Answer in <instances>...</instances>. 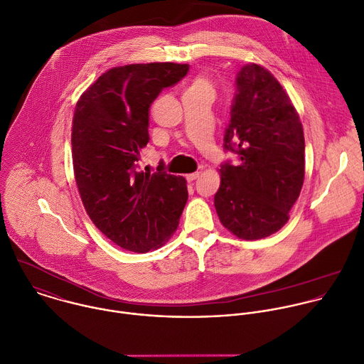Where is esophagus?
<instances>
[{"instance_id": "34e87169", "label": "esophagus", "mask_w": 364, "mask_h": 364, "mask_svg": "<svg viewBox=\"0 0 364 364\" xmlns=\"http://www.w3.org/2000/svg\"><path fill=\"white\" fill-rule=\"evenodd\" d=\"M200 177V173H191V174H187L186 176V178L188 180V181H194V180H197Z\"/></svg>"}]
</instances>
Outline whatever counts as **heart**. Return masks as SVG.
<instances>
[{
  "label": "heart",
  "instance_id": "obj_1",
  "mask_svg": "<svg viewBox=\"0 0 364 364\" xmlns=\"http://www.w3.org/2000/svg\"><path fill=\"white\" fill-rule=\"evenodd\" d=\"M201 91H210L213 92V85L204 80V78H196L186 90V92H201Z\"/></svg>",
  "mask_w": 364,
  "mask_h": 364
}]
</instances>
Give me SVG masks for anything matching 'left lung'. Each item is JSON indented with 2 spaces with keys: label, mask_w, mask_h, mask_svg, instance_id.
Returning a JSON list of instances; mask_svg holds the SVG:
<instances>
[{
  "label": "left lung",
  "mask_w": 364,
  "mask_h": 364,
  "mask_svg": "<svg viewBox=\"0 0 364 364\" xmlns=\"http://www.w3.org/2000/svg\"><path fill=\"white\" fill-rule=\"evenodd\" d=\"M224 151L238 163L221 164L214 205L234 235L257 240L280 230L304 180V134L299 114L266 68L247 64L237 73Z\"/></svg>",
  "instance_id": "8db88e82"
}]
</instances>
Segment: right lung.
Masks as SVG:
<instances>
[{"instance_id": "right-lung-1", "label": "right lung", "mask_w": 364, "mask_h": 364, "mask_svg": "<svg viewBox=\"0 0 364 364\" xmlns=\"http://www.w3.org/2000/svg\"><path fill=\"white\" fill-rule=\"evenodd\" d=\"M188 64L151 63L111 68L81 95L73 118V164L87 214L129 252L157 249L176 231L187 184L159 166L140 171L149 109L188 73Z\"/></svg>"}]
</instances>
